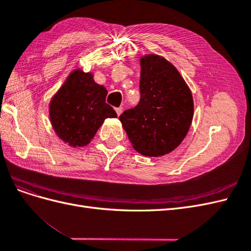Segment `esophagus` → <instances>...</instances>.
Wrapping results in <instances>:
<instances>
[{"label": "esophagus", "mask_w": 251, "mask_h": 251, "mask_svg": "<svg viewBox=\"0 0 251 251\" xmlns=\"http://www.w3.org/2000/svg\"><path fill=\"white\" fill-rule=\"evenodd\" d=\"M115 110H116L117 115H118V116H120V115H121V113H123V108H121V107H120V108H116Z\"/></svg>", "instance_id": "1"}]
</instances>
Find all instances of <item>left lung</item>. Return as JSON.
Returning a JSON list of instances; mask_svg holds the SVG:
<instances>
[{
  "label": "left lung",
  "mask_w": 251,
  "mask_h": 251,
  "mask_svg": "<svg viewBox=\"0 0 251 251\" xmlns=\"http://www.w3.org/2000/svg\"><path fill=\"white\" fill-rule=\"evenodd\" d=\"M140 101L119 120L132 147L148 157L169 154L183 141L194 117L191 89L168 59L140 57Z\"/></svg>",
  "instance_id": "1"
}]
</instances>
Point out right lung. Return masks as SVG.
<instances>
[{"label":"right lung","mask_w":251,"mask_h":251,"mask_svg":"<svg viewBox=\"0 0 251 251\" xmlns=\"http://www.w3.org/2000/svg\"><path fill=\"white\" fill-rule=\"evenodd\" d=\"M107 94V89L95 82L93 73L79 68L70 72L49 103V117L57 137L72 148L89 144L105 118L117 117L105 102Z\"/></svg>","instance_id":"obj_1"}]
</instances>
